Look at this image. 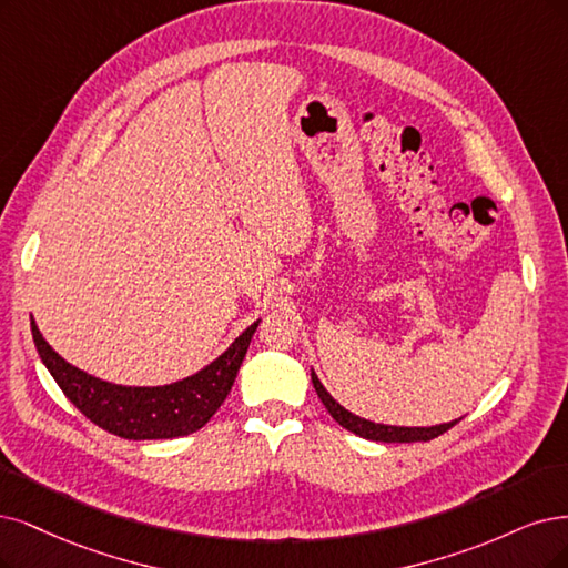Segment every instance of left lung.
<instances>
[{
	"label": "left lung",
	"instance_id": "obj_1",
	"mask_svg": "<svg viewBox=\"0 0 568 568\" xmlns=\"http://www.w3.org/2000/svg\"><path fill=\"white\" fill-rule=\"evenodd\" d=\"M311 384L316 388L321 403L325 405V409L329 412V416L337 422L339 426H344L346 430L361 435L365 439H374V443H428V439L447 433L452 426H456L460 418H454L449 424H437V426H386V424H374L369 418L355 416L353 412H348L346 407H342L334 397L325 390V386L321 384L318 374L311 369Z\"/></svg>",
	"mask_w": 568,
	"mask_h": 568
}]
</instances>
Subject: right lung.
Returning a JSON list of instances; mask_svg holds the SVG:
<instances>
[{
	"label": "right lung",
	"mask_w": 568,
	"mask_h": 568,
	"mask_svg": "<svg viewBox=\"0 0 568 568\" xmlns=\"http://www.w3.org/2000/svg\"><path fill=\"white\" fill-rule=\"evenodd\" d=\"M260 321L245 327L222 355L186 379L165 386H121L70 365L30 321L32 339L68 400L95 426L125 439H171L203 428L236 382Z\"/></svg>",
	"instance_id": "obj_1"
}]
</instances>
